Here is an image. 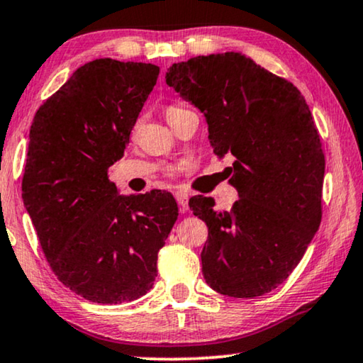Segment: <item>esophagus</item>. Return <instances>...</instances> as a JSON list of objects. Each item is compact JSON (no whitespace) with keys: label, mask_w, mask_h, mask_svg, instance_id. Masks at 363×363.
Here are the masks:
<instances>
[{"label":"esophagus","mask_w":363,"mask_h":363,"mask_svg":"<svg viewBox=\"0 0 363 363\" xmlns=\"http://www.w3.org/2000/svg\"><path fill=\"white\" fill-rule=\"evenodd\" d=\"M175 198H177L178 206H180L182 213H186L188 211V194L185 191H177Z\"/></svg>","instance_id":"esophagus-1"}]
</instances>
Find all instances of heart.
Instances as JSON below:
<instances>
[{
  "mask_svg": "<svg viewBox=\"0 0 363 363\" xmlns=\"http://www.w3.org/2000/svg\"><path fill=\"white\" fill-rule=\"evenodd\" d=\"M185 108L183 107H180V105H175V104H172V105H167L165 107V110H164V113H165V118L169 120V118H172V116L174 115H177V113H180V111H183ZM175 169H170V172H174Z\"/></svg>",
  "mask_w": 363,
  "mask_h": 363,
  "instance_id": "b5f03b06",
  "label": "heart"
}]
</instances>
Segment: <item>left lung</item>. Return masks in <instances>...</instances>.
<instances>
[{
    "instance_id": "8db88e82",
    "label": "left lung",
    "mask_w": 363,
    "mask_h": 363,
    "mask_svg": "<svg viewBox=\"0 0 363 363\" xmlns=\"http://www.w3.org/2000/svg\"><path fill=\"white\" fill-rule=\"evenodd\" d=\"M167 84L203 111L217 155L232 154L230 211L194 196L208 225L201 261L211 289L235 298L274 291L300 263L321 222L325 154L305 97L245 55L189 58Z\"/></svg>"
}]
</instances>
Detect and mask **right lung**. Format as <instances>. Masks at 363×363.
<instances>
[{
    "label": "right lung",
    "instance_id": "right-lung-1",
    "mask_svg": "<svg viewBox=\"0 0 363 363\" xmlns=\"http://www.w3.org/2000/svg\"><path fill=\"white\" fill-rule=\"evenodd\" d=\"M159 66L111 58L77 68L33 116L22 199L58 281L96 303L143 297L178 219L172 193L118 196L123 157Z\"/></svg>",
    "mask_w": 363,
    "mask_h": 363
}]
</instances>
